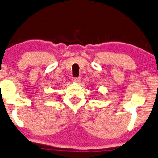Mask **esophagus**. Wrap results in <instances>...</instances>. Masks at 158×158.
I'll list each match as a JSON object with an SVG mask.
<instances>
[{
  "mask_svg": "<svg viewBox=\"0 0 158 158\" xmlns=\"http://www.w3.org/2000/svg\"><path fill=\"white\" fill-rule=\"evenodd\" d=\"M80 81H81V78L80 77H75V78L73 79V83H78Z\"/></svg>",
  "mask_w": 158,
  "mask_h": 158,
  "instance_id": "34e87169",
  "label": "esophagus"
}]
</instances>
